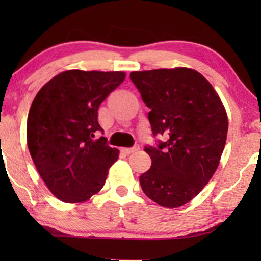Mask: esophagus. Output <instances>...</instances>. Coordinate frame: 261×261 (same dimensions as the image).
I'll use <instances>...</instances> for the list:
<instances>
[{
    "label": "esophagus",
    "instance_id": "1",
    "mask_svg": "<svg viewBox=\"0 0 261 261\" xmlns=\"http://www.w3.org/2000/svg\"><path fill=\"white\" fill-rule=\"evenodd\" d=\"M139 149H140V146L139 145H134L133 147H128V148H122L121 149V151H122L124 154H130V153H134V152H137V151H139Z\"/></svg>",
    "mask_w": 261,
    "mask_h": 261
}]
</instances>
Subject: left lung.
<instances>
[{"label":"left lung","instance_id":"obj_1","mask_svg":"<svg viewBox=\"0 0 261 261\" xmlns=\"http://www.w3.org/2000/svg\"><path fill=\"white\" fill-rule=\"evenodd\" d=\"M151 109L153 137L145 146L152 166L140 176L142 191L166 208L190 202L210 180L226 145V110L212 84L197 71L177 67L132 72Z\"/></svg>","mask_w":261,"mask_h":261}]
</instances>
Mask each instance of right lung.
<instances>
[{"instance_id": "right-lung-1", "label": "right lung", "mask_w": 261, "mask_h": 261, "mask_svg": "<svg viewBox=\"0 0 261 261\" xmlns=\"http://www.w3.org/2000/svg\"><path fill=\"white\" fill-rule=\"evenodd\" d=\"M124 72L69 70L42 87L27 117V145L49 191L66 203L84 202L103 188L119 149L94 139L98 107Z\"/></svg>"}]
</instances>
